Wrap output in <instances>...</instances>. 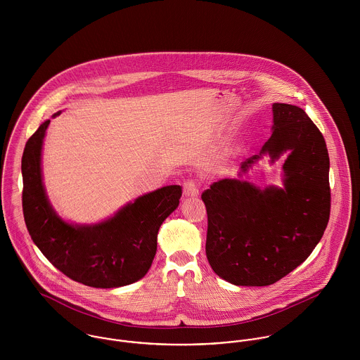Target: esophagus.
<instances>
[{
  "mask_svg": "<svg viewBox=\"0 0 360 360\" xmlns=\"http://www.w3.org/2000/svg\"><path fill=\"white\" fill-rule=\"evenodd\" d=\"M183 191L186 197H197L200 195V188L194 180H187L183 186Z\"/></svg>",
  "mask_w": 360,
  "mask_h": 360,
  "instance_id": "esophagus-1",
  "label": "esophagus"
}]
</instances>
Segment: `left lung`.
Wrapping results in <instances>:
<instances>
[{
    "mask_svg": "<svg viewBox=\"0 0 360 360\" xmlns=\"http://www.w3.org/2000/svg\"><path fill=\"white\" fill-rule=\"evenodd\" d=\"M273 134L262 148L271 159L291 151L284 188L223 179L201 195L207 213L206 257L234 285L263 287L308 259L330 219V159L324 137L302 108L273 103ZM257 155L241 163L243 172Z\"/></svg>",
    "mask_w": 360,
    "mask_h": 360,
    "instance_id": "obj_1",
    "label": "left lung"
}]
</instances>
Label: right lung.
<instances>
[{
    "mask_svg": "<svg viewBox=\"0 0 360 360\" xmlns=\"http://www.w3.org/2000/svg\"><path fill=\"white\" fill-rule=\"evenodd\" d=\"M49 124L46 120L27 140L22 156V206L33 243L59 271L89 287L115 288L143 278L156 254L158 230L179 206L181 187L146 194L100 224H68L52 210L41 181Z\"/></svg>",
    "mask_w": 360,
    "mask_h": 360,
    "instance_id": "obj_1",
    "label": "right lung"
}]
</instances>
